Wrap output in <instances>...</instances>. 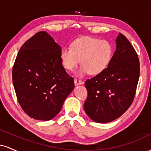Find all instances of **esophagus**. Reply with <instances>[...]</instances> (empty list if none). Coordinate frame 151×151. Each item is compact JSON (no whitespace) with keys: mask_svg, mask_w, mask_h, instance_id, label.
Listing matches in <instances>:
<instances>
[{"mask_svg":"<svg viewBox=\"0 0 151 151\" xmlns=\"http://www.w3.org/2000/svg\"><path fill=\"white\" fill-rule=\"evenodd\" d=\"M74 84H75L76 86L80 85V84H83L82 81L79 80V79H74Z\"/></svg>","mask_w":151,"mask_h":151,"instance_id":"esophagus-1","label":"esophagus"}]
</instances>
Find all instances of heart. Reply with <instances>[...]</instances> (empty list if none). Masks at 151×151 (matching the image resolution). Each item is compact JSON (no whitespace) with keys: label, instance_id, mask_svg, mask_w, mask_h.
<instances>
[{"label":"heart","instance_id":"obj_1","mask_svg":"<svg viewBox=\"0 0 151 151\" xmlns=\"http://www.w3.org/2000/svg\"><path fill=\"white\" fill-rule=\"evenodd\" d=\"M113 55V47L109 41L91 37L75 40L70 47H64L60 54L64 68L72 71L79 65L81 66L75 72L77 77H82L86 74L97 75L109 65Z\"/></svg>","mask_w":151,"mask_h":151}]
</instances>
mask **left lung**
<instances>
[{
    "label": "left lung",
    "mask_w": 151,
    "mask_h": 151,
    "mask_svg": "<svg viewBox=\"0 0 151 151\" xmlns=\"http://www.w3.org/2000/svg\"><path fill=\"white\" fill-rule=\"evenodd\" d=\"M116 49L108 67L87 79L84 109L91 120L108 123L120 117L131 106L140 75V63L129 40L119 33Z\"/></svg>",
    "instance_id": "1"
}]
</instances>
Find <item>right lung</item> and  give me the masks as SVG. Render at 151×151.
Here are the masks:
<instances>
[{
	"mask_svg": "<svg viewBox=\"0 0 151 151\" xmlns=\"http://www.w3.org/2000/svg\"><path fill=\"white\" fill-rule=\"evenodd\" d=\"M61 47L45 31L21 46L13 67L12 77L22 110L36 120L48 121L59 114L74 89L73 77L60 60Z\"/></svg>",
	"mask_w": 151,
	"mask_h": 151,
	"instance_id": "right-lung-1",
	"label": "right lung"
}]
</instances>
